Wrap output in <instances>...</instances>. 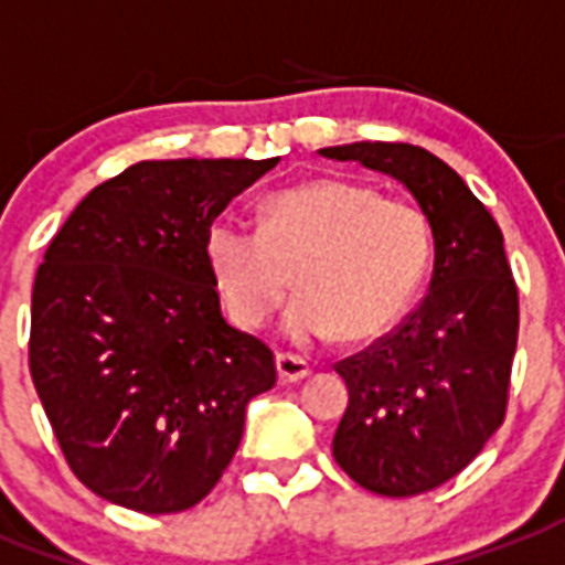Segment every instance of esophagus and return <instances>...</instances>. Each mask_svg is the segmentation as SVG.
Listing matches in <instances>:
<instances>
[{
    "instance_id": "esophagus-1",
    "label": "esophagus",
    "mask_w": 565,
    "mask_h": 565,
    "mask_svg": "<svg viewBox=\"0 0 565 565\" xmlns=\"http://www.w3.org/2000/svg\"><path fill=\"white\" fill-rule=\"evenodd\" d=\"M275 371H278V383H299L311 374V365L299 356H290V353H278L275 356Z\"/></svg>"
}]
</instances>
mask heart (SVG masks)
<instances>
[{"label": "heart", "instance_id": "obj_1", "mask_svg": "<svg viewBox=\"0 0 565 565\" xmlns=\"http://www.w3.org/2000/svg\"><path fill=\"white\" fill-rule=\"evenodd\" d=\"M206 266L233 323L257 329L299 287L281 332L294 344L383 332L419 290L431 227L419 206L347 179H315L263 200L260 227L224 212L206 230Z\"/></svg>", "mask_w": 565, "mask_h": 565}]
</instances>
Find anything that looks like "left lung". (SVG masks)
<instances>
[{
  "mask_svg": "<svg viewBox=\"0 0 565 565\" xmlns=\"http://www.w3.org/2000/svg\"><path fill=\"white\" fill-rule=\"evenodd\" d=\"M323 158L398 179L431 224L428 296L392 335L338 362L350 404L332 455L383 497L449 482L503 425L518 344V287L503 233L452 167L411 143H344Z\"/></svg>",
  "mask_w": 565,
  "mask_h": 565,
  "instance_id": "left-lung-1",
  "label": "left lung"
}]
</instances>
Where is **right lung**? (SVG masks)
<instances>
[{"mask_svg":"<svg viewBox=\"0 0 565 565\" xmlns=\"http://www.w3.org/2000/svg\"><path fill=\"white\" fill-rule=\"evenodd\" d=\"M278 158L140 161L77 203L32 287L29 371L65 461L116 505L167 515L218 484L271 350L224 320L206 230Z\"/></svg>","mask_w":565,"mask_h":565,"instance_id":"add662e5","label":"right lung"}]
</instances>
